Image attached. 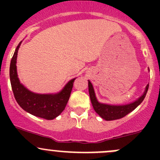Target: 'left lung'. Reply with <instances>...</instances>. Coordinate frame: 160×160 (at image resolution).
Returning <instances> with one entry per match:
<instances>
[{"label": "left lung", "mask_w": 160, "mask_h": 160, "mask_svg": "<svg viewBox=\"0 0 160 160\" xmlns=\"http://www.w3.org/2000/svg\"><path fill=\"white\" fill-rule=\"evenodd\" d=\"M88 87H89V93L90 101H91L92 105H93L94 111L102 118L103 119L106 121H112L116 119L122 118L125 117L128 114H129L131 111L135 110L144 100L149 89V84L146 86V90L142 96L140 97L137 101L129 104H125V105H108V104H101L97 100L95 96L94 90L92 86V83L89 81L88 82Z\"/></svg>", "instance_id": "1"}]
</instances>
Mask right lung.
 Wrapping results in <instances>:
<instances>
[{
  "label": "right lung",
  "instance_id": "obj_1",
  "mask_svg": "<svg viewBox=\"0 0 160 160\" xmlns=\"http://www.w3.org/2000/svg\"><path fill=\"white\" fill-rule=\"evenodd\" d=\"M21 43L22 42L14 51L10 65V80L14 98L22 109L32 115L52 120L65 109L76 78L70 80L62 91L56 94H38L31 92L21 84L18 78L16 60Z\"/></svg>",
  "mask_w": 160,
  "mask_h": 160
}]
</instances>
